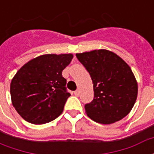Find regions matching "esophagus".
<instances>
[{
  "label": "esophagus",
  "instance_id": "obj_1",
  "mask_svg": "<svg viewBox=\"0 0 154 154\" xmlns=\"http://www.w3.org/2000/svg\"><path fill=\"white\" fill-rule=\"evenodd\" d=\"M74 95L76 96V97H79V95H80V91L79 90H76L74 91Z\"/></svg>",
  "mask_w": 154,
  "mask_h": 154
}]
</instances>
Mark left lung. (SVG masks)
Returning a JSON list of instances; mask_svg holds the SVG:
<instances>
[{
    "label": "left lung",
    "mask_w": 154,
    "mask_h": 154,
    "mask_svg": "<svg viewBox=\"0 0 154 154\" xmlns=\"http://www.w3.org/2000/svg\"><path fill=\"white\" fill-rule=\"evenodd\" d=\"M92 80L94 98L85 104L87 116L100 124H111L132 110L138 85L131 68L121 57L105 49L76 54Z\"/></svg>",
    "instance_id": "8db88e82"
}]
</instances>
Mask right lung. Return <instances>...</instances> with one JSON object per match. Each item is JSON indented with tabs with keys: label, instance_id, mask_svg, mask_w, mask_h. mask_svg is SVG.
Returning a JSON list of instances; mask_svg holds the SVG:
<instances>
[{
	"label": "right lung",
	"instance_id": "right-lung-1",
	"mask_svg": "<svg viewBox=\"0 0 154 154\" xmlns=\"http://www.w3.org/2000/svg\"><path fill=\"white\" fill-rule=\"evenodd\" d=\"M72 54H45L32 59L16 72L11 83L13 106L26 121L42 125L60 116L71 94L62 72Z\"/></svg>",
	"mask_w": 154,
	"mask_h": 154
}]
</instances>
